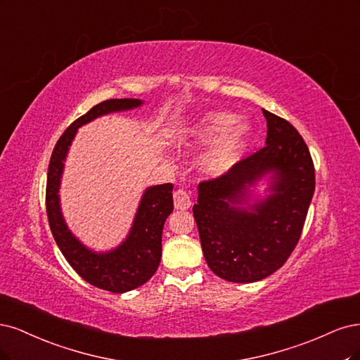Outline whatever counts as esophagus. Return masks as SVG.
<instances>
[{"label": "esophagus", "mask_w": 360, "mask_h": 360, "mask_svg": "<svg viewBox=\"0 0 360 360\" xmlns=\"http://www.w3.org/2000/svg\"><path fill=\"white\" fill-rule=\"evenodd\" d=\"M173 203H175L176 210H188V207L191 206L188 193L182 188L176 190L175 193H173Z\"/></svg>", "instance_id": "obj_1"}]
</instances>
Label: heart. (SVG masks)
Returning <instances> with one entry per match:
<instances>
[{"instance_id":"obj_1","label":"heart","mask_w":360,"mask_h":360,"mask_svg":"<svg viewBox=\"0 0 360 360\" xmlns=\"http://www.w3.org/2000/svg\"><path fill=\"white\" fill-rule=\"evenodd\" d=\"M250 134V125L230 112H211L197 121L185 134L187 148H212L202 157L200 167L207 176H223L233 167Z\"/></svg>"}]
</instances>
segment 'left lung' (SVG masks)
<instances>
[{
	"label": "left lung",
	"instance_id": "1",
	"mask_svg": "<svg viewBox=\"0 0 360 360\" xmlns=\"http://www.w3.org/2000/svg\"><path fill=\"white\" fill-rule=\"evenodd\" d=\"M266 146L226 175L199 184L193 215L211 271L230 283H254L287 262L297 245L316 188L305 141L288 121L264 110ZM271 174L269 195L249 188Z\"/></svg>",
	"mask_w": 360,
	"mask_h": 360
}]
</instances>
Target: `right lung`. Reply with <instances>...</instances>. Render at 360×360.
<instances>
[{"mask_svg":"<svg viewBox=\"0 0 360 360\" xmlns=\"http://www.w3.org/2000/svg\"><path fill=\"white\" fill-rule=\"evenodd\" d=\"M139 98H112L89 109L77 118L56 142L51 157L46 184V212L58 248L72 268L94 287L112 293H125L145 284L158 269L161 260V235L166 218L173 211L172 184L154 185L145 190L130 233L125 240L106 252L86 248L67 227L60 206V185L64 161L79 127L112 112L142 106Z\"/></svg>","mask_w":360,"mask_h":360,"instance_id":"obj_1","label":"right lung"}]
</instances>
